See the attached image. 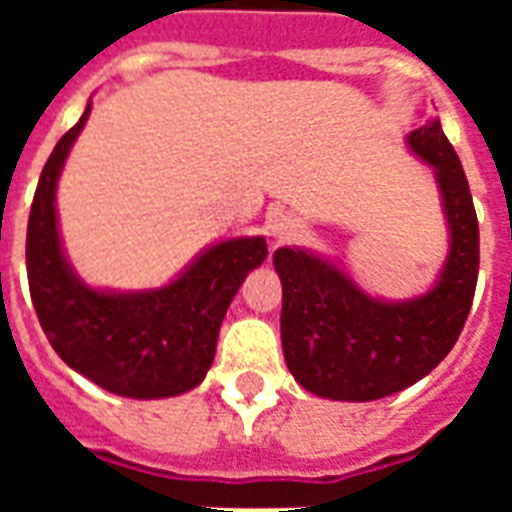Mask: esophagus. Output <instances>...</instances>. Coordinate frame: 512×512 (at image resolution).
Here are the masks:
<instances>
[{
  "instance_id": "34e87169",
  "label": "esophagus",
  "mask_w": 512,
  "mask_h": 512,
  "mask_svg": "<svg viewBox=\"0 0 512 512\" xmlns=\"http://www.w3.org/2000/svg\"><path fill=\"white\" fill-rule=\"evenodd\" d=\"M300 220L295 215H289V212H273L268 215V233H271L273 239L281 241V239H292L300 233Z\"/></svg>"
}]
</instances>
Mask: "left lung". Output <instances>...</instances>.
<instances>
[{
    "instance_id": "left-lung-1",
    "label": "left lung",
    "mask_w": 512,
    "mask_h": 512,
    "mask_svg": "<svg viewBox=\"0 0 512 512\" xmlns=\"http://www.w3.org/2000/svg\"><path fill=\"white\" fill-rule=\"evenodd\" d=\"M406 148L433 167L449 233L444 265L422 295L377 297L332 257L303 247L273 252L284 289V361L313 396H393L433 372L465 327L478 279V220L468 177L436 116L406 135Z\"/></svg>"
}]
</instances>
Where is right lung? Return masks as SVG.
Masks as SVG:
<instances>
[{
  "label": "right lung",
  "instance_id": "add662e5",
  "mask_svg": "<svg viewBox=\"0 0 512 512\" xmlns=\"http://www.w3.org/2000/svg\"><path fill=\"white\" fill-rule=\"evenodd\" d=\"M82 119L44 164L28 215L26 268L44 335L74 372L124 398H172L207 377L217 335L239 287L263 265V236H231L204 247L154 289L92 287L74 271L58 225V180Z\"/></svg>",
  "mask_w": 512,
  "mask_h": 512
}]
</instances>
